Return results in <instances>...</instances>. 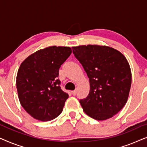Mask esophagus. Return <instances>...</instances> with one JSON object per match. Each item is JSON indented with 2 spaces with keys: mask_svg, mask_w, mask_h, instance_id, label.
Returning <instances> with one entry per match:
<instances>
[{
  "mask_svg": "<svg viewBox=\"0 0 147 147\" xmlns=\"http://www.w3.org/2000/svg\"><path fill=\"white\" fill-rule=\"evenodd\" d=\"M71 93L72 94V95H74V96H75V95H76V94H77V90H74V91H71Z\"/></svg>",
  "mask_w": 147,
  "mask_h": 147,
  "instance_id": "1",
  "label": "esophagus"
}]
</instances>
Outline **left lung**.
Here are the masks:
<instances>
[{
  "label": "left lung",
  "instance_id": "1",
  "mask_svg": "<svg viewBox=\"0 0 147 147\" xmlns=\"http://www.w3.org/2000/svg\"><path fill=\"white\" fill-rule=\"evenodd\" d=\"M72 50L90 80L89 94L80 100L84 111L98 120L112 118L125 105L131 86L126 57L107 46L81 45Z\"/></svg>",
  "mask_w": 147,
  "mask_h": 147
}]
</instances>
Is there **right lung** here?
I'll return each mask as SVG.
<instances>
[{"label": "right lung", "mask_w": 147, "mask_h": 147, "mask_svg": "<svg viewBox=\"0 0 147 147\" xmlns=\"http://www.w3.org/2000/svg\"><path fill=\"white\" fill-rule=\"evenodd\" d=\"M69 47H51L39 50L20 65L17 89L21 106L32 117L41 121L57 118L69 97L60 87L61 65L69 57Z\"/></svg>", "instance_id": "right-lung-1"}]
</instances>
